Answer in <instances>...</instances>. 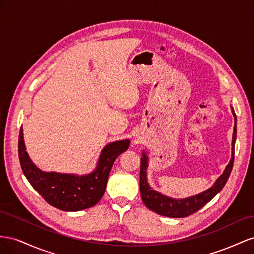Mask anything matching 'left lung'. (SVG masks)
I'll return each instance as SVG.
<instances>
[{"mask_svg":"<svg viewBox=\"0 0 254 254\" xmlns=\"http://www.w3.org/2000/svg\"><path fill=\"white\" fill-rule=\"evenodd\" d=\"M231 110L232 114L234 116L235 122L233 136H232V156L226 169L222 172V175L216 180V182L211 187L207 188L204 191L183 199L170 198L168 195L156 191L148 183L147 169L149 167V157L147 155V152L144 150L142 151V157L140 159V193L142 202L149 209L155 212L158 215L171 217V218H184V217L198 212L200 208L208 203L217 193L220 192L223 186L227 183L234 163V147L236 141V115L234 108L232 106Z\"/></svg>","mask_w":254,"mask_h":254,"instance_id":"8db88e82","label":"left lung"}]
</instances>
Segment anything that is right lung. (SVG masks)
Returning a JSON list of instances; mask_svg holds the SVG:
<instances>
[{
	"mask_svg": "<svg viewBox=\"0 0 254 254\" xmlns=\"http://www.w3.org/2000/svg\"><path fill=\"white\" fill-rule=\"evenodd\" d=\"M128 147L129 139L107 143L101 151L95 170L79 176L39 169L26 151L22 127L18 142L21 168L28 182L50 205L64 212L82 211L98 203L105 192L108 175L115 159Z\"/></svg>",
	"mask_w": 254,
	"mask_h": 254,
	"instance_id": "right-lung-1",
	"label": "right lung"
}]
</instances>
